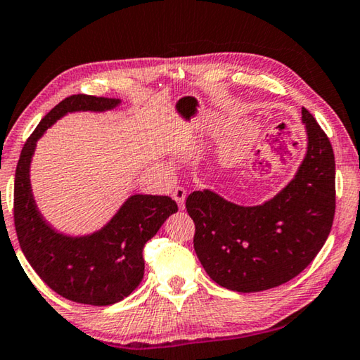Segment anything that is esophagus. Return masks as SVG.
I'll list each match as a JSON object with an SVG mask.
<instances>
[{
  "label": "esophagus",
  "instance_id": "34e87169",
  "mask_svg": "<svg viewBox=\"0 0 360 360\" xmlns=\"http://www.w3.org/2000/svg\"><path fill=\"white\" fill-rule=\"evenodd\" d=\"M172 198L175 199V202L179 204L180 210L185 209V199H186V190L184 186H175L172 191Z\"/></svg>",
  "mask_w": 360,
  "mask_h": 360
}]
</instances>
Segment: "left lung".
I'll use <instances>...</instances> for the list:
<instances>
[{"instance_id":"1","label":"left lung","mask_w":360,"mask_h":360,"mask_svg":"<svg viewBox=\"0 0 360 360\" xmlns=\"http://www.w3.org/2000/svg\"><path fill=\"white\" fill-rule=\"evenodd\" d=\"M308 148L294 180L264 205L242 207L209 190L186 198L194 251L210 278L237 292L292 280L326 243L335 215V156L329 137L302 109Z\"/></svg>"}]
</instances>
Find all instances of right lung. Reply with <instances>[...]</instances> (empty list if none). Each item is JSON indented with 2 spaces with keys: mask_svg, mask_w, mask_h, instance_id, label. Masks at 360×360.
<instances>
[{
  "mask_svg": "<svg viewBox=\"0 0 360 360\" xmlns=\"http://www.w3.org/2000/svg\"><path fill=\"white\" fill-rule=\"evenodd\" d=\"M118 99L72 94L56 104L25 142L14 180V224L18 243L34 272L56 294L86 305L123 300L143 278V247L179 210L169 196H131L112 221L86 237L55 232L36 209L30 186V161L36 141L68 112L109 110Z\"/></svg>",
  "mask_w": 360,
  "mask_h": 360,
  "instance_id": "add662e5",
  "label": "right lung"
}]
</instances>
